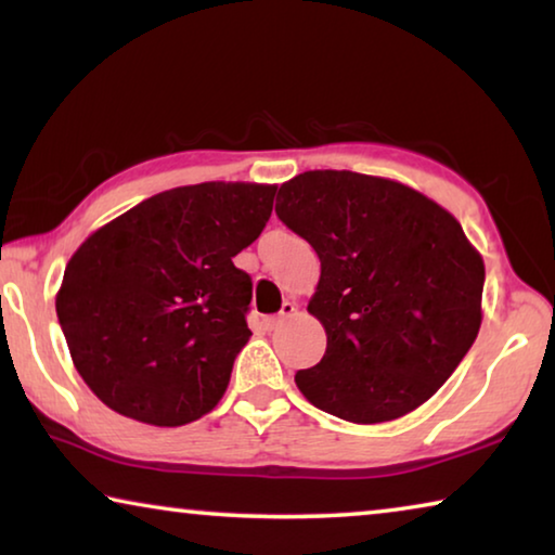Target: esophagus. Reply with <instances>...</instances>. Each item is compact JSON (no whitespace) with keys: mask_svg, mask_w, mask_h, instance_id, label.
<instances>
[{"mask_svg":"<svg viewBox=\"0 0 555 555\" xmlns=\"http://www.w3.org/2000/svg\"><path fill=\"white\" fill-rule=\"evenodd\" d=\"M296 304H291V300H286L284 306H281V311H279V315H269V318H264V327L267 331H274V327H279L281 323L284 321H288V318H294L296 315Z\"/></svg>","mask_w":555,"mask_h":555,"instance_id":"obj_1","label":"esophagus"}]
</instances>
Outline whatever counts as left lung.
Here are the masks:
<instances>
[{"label":"left lung","mask_w":555,"mask_h":555,"mask_svg":"<svg viewBox=\"0 0 555 555\" xmlns=\"http://www.w3.org/2000/svg\"><path fill=\"white\" fill-rule=\"evenodd\" d=\"M276 215L321 259L308 313L327 347L296 372L300 393L364 426L426 403L482 323L485 261L460 222L409 185L352 171L298 173Z\"/></svg>","instance_id":"obj_1"}]
</instances>
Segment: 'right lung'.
I'll list each match as a JSON object with an SVG mask.
<instances>
[{
  "label": "right lung",
  "mask_w": 555,
  "mask_h": 555,
  "mask_svg": "<svg viewBox=\"0 0 555 555\" xmlns=\"http://www.w3.org/2000/svg\"><path fill=\"white\" fill-rule=\"evenodd\" d=\"M276 185H181L102 224L55 294L75 370L121 416L183 426L210 413L251 331V279L232 257L255 242Z\"/></svg>",
  "instance_id": "right-lung-1"
}]
</instances>
